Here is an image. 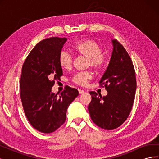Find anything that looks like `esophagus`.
I'll return each instance as SVG.
<instances>
[{
  "label": "esophagus",
  "instance_id": "obj_1",
  "mask_svg": "<svg viewBox=\"0 0 159 159\" xmlns=\"http://www.w3.org/2000/svg\"><path fill=\"white\" fill-rule=\"evenodd\" d=\"M78 91H79V93H80V94L84 93V92H85V91H84V90H83V89H78Z\"/></svg>",
  "mask_w": 159,
  "mask_h": 159
}]
</instances>
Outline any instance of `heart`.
Instances as JSON below:
<instances>
[{
  "label": "heart",
  "instance_id": "b5f03b06",
  "mask_svg": "<svg viewBox=\"0 0 159 159\" xmlns=\"http://www.w3.org/2000/svg\"><path fill=\"white\" fill-rule=\"evenodd\" d=\"M76 54L87 58L86 66L92 67L96 70L103 69L105 64V58L102 54V49L98 42L92 39H84L79 40L72 46ZM73 63V57L67 52H61L59 56V64L63 69L70 70ZM92 78L90 71L78 72L72 78L74 83L85 86Z\"/></svg>",
  "mask_w": 159,
  "mask_h": 159
}]
</instances>
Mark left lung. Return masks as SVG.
Instances as JSON below:
<instances>
[{"label": "left lung", "instance_id": "left-lung-1", "mask_svg": "<svg viewBox=\"0 0 159 159\" xmlns=\"http://www.w3.org/2000/svg\"><path fill=\"white\" fill-rule=\"evenodd\" d=\"M113 50L109 64L99 81L107 91L102 97L90 91L88 105L91 119L96 125L105 130L117 129L126 121L133 107L137 88L135 71L130 56L116 39L112 40Z\"/></svg>", "mask_w": 159, "mask_h": 159}]
</instances>
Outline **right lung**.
Masks as SVG:
<instances>
[{
  "instance_id": "right-lung-1",
  "label": "right lung",
  "mask_w": 159,
  "mask_h": 159,
  "mask_svg": "<svg viewBox=\"0 0 159 159\" xmlns=\"http://www.w3.org/2000/svg\"><path fill=\"white\" fill-rule=\"evenodd\" d=\"M66 38L52 37L38 42L22 67L20 99L31 125L38 131L50 133L63 125L70 104L78 91L66 85L60 95L51 92L55 81L63 75L59 56Z\"/></svg>"
}]
</instances>
